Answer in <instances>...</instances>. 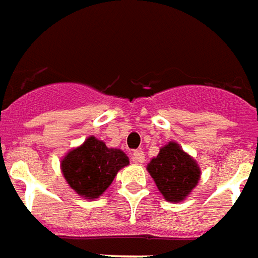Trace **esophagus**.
<instances>
[{"instance_id":"obj_1","label":"esophagus","mask_w":258,"mask_h":258,"mask_svg":"<svg viewBox=\"0 0 258 258\" xmlns=\"http://www.w3.org/2000/svg\"><path fill=\"white\" fill-rule=\"evenodd\" d=\"M133 161L134 162H137V164H142L143 161H145V153L142 150H135L133 153Z\"/></svg>"}]
</instances>
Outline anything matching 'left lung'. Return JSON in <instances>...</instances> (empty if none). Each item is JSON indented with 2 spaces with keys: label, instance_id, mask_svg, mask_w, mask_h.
Instances as JSON below:
<instances>
[{
  "label": "left lung",
  "instance_id": "8db88e82",
  "mask_svg": "<svg viewBox=\"0 0 258 258\" xmlns=\"http://www.w3.org/2000/svg\"><path fill=\"white\" fill-rule=\"evenodd\" d=\"M147 170L168 202H181L200 178V169L194 158L174 142H169L150 161Z\"/></svg>",
  "mask_w": 258,
  "mask_h": 258
}]
</instances>
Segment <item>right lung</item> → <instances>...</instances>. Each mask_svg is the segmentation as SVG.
<instances>
[{
    "instance_id": "add662e5",
    "label": "right lung",
    "mask_w": 258,
    "mask_h": 258,
    "mask_svg": "<svg viewBox=\"0 0 258 258\" xmlns=\"http://www.w3.org/2000/svg\"><path fill=\"white\" fill-rule=\"evenodd\" d=\"M128 165V157L119 149H108L94 137L69 153L62 161V172L69 185L88 199L98 198L111 185L121 168Z\"/></svg>"
}]
</instances>
